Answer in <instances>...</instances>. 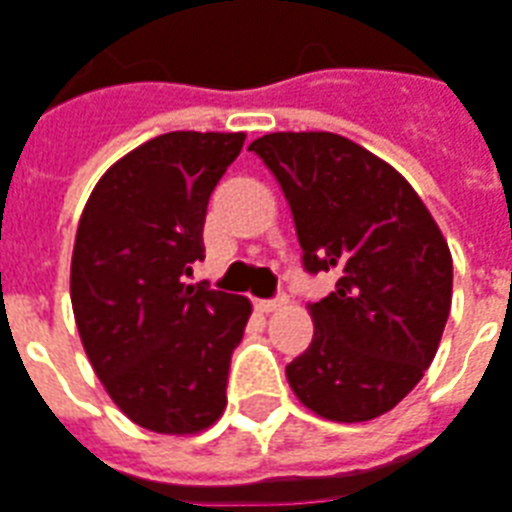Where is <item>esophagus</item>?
<instances>
[{"instance_id": "1", "label": "esophagus", "mask_w": 512, "mask_h": 512, "mask_svg": "<svg viewBox=\"0 0 512 512\" xmlns=\"http://www.w3.org/2000/svg\"><path fill=\"white\" fill-rule=\"evenodd\" d=\"M285 305V296H274V299H257L255 307L260 313H274V310H280Z\"/></svg>"}]
</instances>
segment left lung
Listing matches in <instances>:
<instances>
[{
    "label": "left lung",
    "mask_w": 512,
    "mask_h": 512,
    "mask_svg": "<svg viewBox=\"0 0 512 512\" xmlns=\"http://www.w3.org/2000/svg\"><path fill=\"white\" fill-rule=\"evenodd\" d=\"M280 182L307 274L335 268L310 305L313 341L285 374L330 421H368L413 391L452 307V255L430 210L385 160L335 132H271L249 144Z\"/></svg>",
    "instance_id": "8db88e82"
}]
</instances>
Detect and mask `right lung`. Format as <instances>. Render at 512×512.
I'll return each instance as SVG.
<instances>
[{"mask_svg":"<svg viewBox=\"0 0 512 512\" xmlns=\"http://www.w3.org/2000/svg\"><path fill=\"white\" fill-rule=\"evenodd\" d=\"M244 132H166L105 171L82 210L71 307L85 355L138 427L191 435L227 407V377L252 305L188 285L205 257L207 202Z\"/></svg>","mask_w":512,"mask_h":512,"instance_id":"right-lung-1","label":"right lung"}]
</instances>
